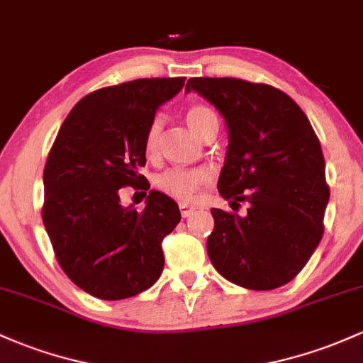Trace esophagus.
Instances as JSON below:
<instances>
[{"label": "esophagus", "instance_id": "1", "mask_svg": "<svg viewBox=\"0 0 363 363\" xmlns=\"http://www.w3.org/2000/svg\"><path fill=\"white\" fill-rule=\"evenodd\" d=\"M180 213L183 218H189L196 213V206L192 204H186V202H180Z\"/></svg>", "mask_w": 363, "mask_h": 363}]
</instances>
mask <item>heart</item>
<instances>
[{
    "mask_svg": "<svg viewBox=\"0 0 363 363\" xmlns=\"http://www.w3.org/2000/svg\"><path fill=\"white\" fill-rule=\"evenodd\" d=\"M185 119L190 130L197 136H202L209 126L218 124V116L214 114L213 108L202 104L190 105L185 111ZM161 126L162 119L159 116H155L147 126L145 138H143V150H145L147 157L155 155ZM209 178H211V174L204 167H171V169L162 171L155 177V186L166 196L186 202L196 199L197 192L209 182Z\"/></svg>",
    "mask_w": 363,
    "mask_h": 363,
    "instance_id": "obj_1",
    "label": "heart"
}]
</instances>
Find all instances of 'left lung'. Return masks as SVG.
<instances>
[{
  "instance_id": "1",
  "label": "left lung",
  "mask_w": 363,
  "mask_h": 363,
  "mask_svg": "<svg viewBox=\"0 0 363 363\" xmlns=\"http://www.w3.org/2000/svg\"><path fill=\"white\" fill-rule=\"evenodd\" d=\"M227 123L230 143L218 192L244 216L211 209L208 255L225 279L252 291L291 282L317 249L329 202L322 147L298 104L270 84L192 77Z\"/></svg>"
}]
</instances>
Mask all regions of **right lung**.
<instances>
[{"label": "right lung", "instance_id": "1", "mask_svg": "<svg viewBox=\"0 0 363 363\" xmlns=\"http://www.w3.org/2000/svg\"><path fill=\"white\" fill-rule=\"evenodd\" d=\"M185 77H150L83 96L46 159L43 223L65 275L95 298H131L157 282L162 239L180 223L178 204L150 190L145 209L123 208L119 189L149 190L147 126Z\"/></svg>", "mask_w": 363, "mask_h": 363}]
</instances>
